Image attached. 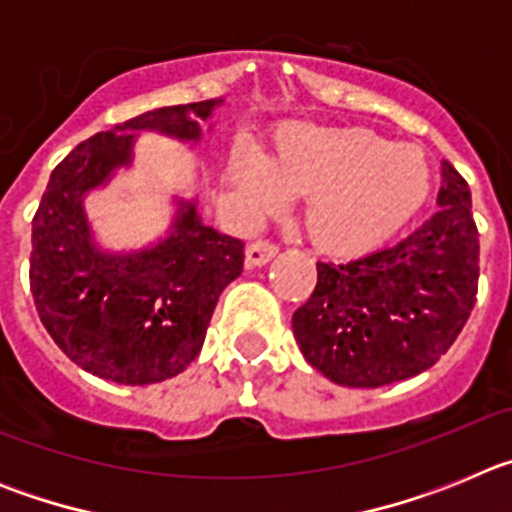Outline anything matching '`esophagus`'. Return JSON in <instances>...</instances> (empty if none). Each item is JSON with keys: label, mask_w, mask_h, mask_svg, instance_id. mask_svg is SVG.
Wrapping results in <instances>:
<instances>
[{"label": "esophagus", "mask_w": 512, "mask_h": 512, "mask_svg": "<svg viewBox=\"0 0 512 512\" xmlns=\"http://www.w3.org/2000/svg\"><path fill=\"white\" fill-rule=\"evenodd\" d=\"M277 256V246L269 241H256L246 248V264L248 266H264Z\"/></svg>", "instance_id": "obj_1"}]
</instances>
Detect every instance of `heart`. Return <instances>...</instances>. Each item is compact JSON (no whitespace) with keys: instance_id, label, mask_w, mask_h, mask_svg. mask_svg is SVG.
Returning <instances> with one entry per match:
<instances>
[{"instance_id":"obj_1","label":"heart","mask_w":512,"mask_h":512,"mask_svg":"<svg viewBox=\"0 0 512 512\" xmlns=\"http://www.w3.org/2000/svg\"><path fill=\"white\" fill-rule=\"evenodd\" d=\"M233 182L253 212L307 194L305 228L328 253H364L390 241L425 205L431 164L415 143H387L364 128L287 125L271 156L238 151Z\"/></svg>"}]
</instances>
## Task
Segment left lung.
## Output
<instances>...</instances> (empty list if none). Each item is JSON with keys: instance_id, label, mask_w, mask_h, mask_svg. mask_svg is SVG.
Masks as SVG:
<instances>
[{"instance_id": "8db88e82", "label": "left lung", "mask_w": 512, "mask_h": 512, "mask_svg": "<svg viewBox=\"0 0 512 512\" xmlns=\"http://www.w3.org/2000/svg\"><path fill=\"white\" fill-rule=\"evenodd\" d=\"M438 212L400 243L348 264L318 261L292 315L307 364L341 387H382L431 369L477 302L479 233L464 176L441 164Z\"/></svg>"}]
</instances>
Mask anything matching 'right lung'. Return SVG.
<instances>
[{
  "mask_svg": "<svg viewBox=\"0 0 512 512\" xmlns=\"http://www.w3.org/2000/svg\"><path fill=\"white\" fill-rule=\"evenodd\" d=\"M220 104L143 112L79 143L53 169L33 217L30 289L58 348L94 377L153 384L184 372L205 343L217 297L241 277L243 243L202 223L194 197H174L166 235L138 251L99 246L84 210L92 189L133 166L138 133L200 143Z\"/></svg>",
  "mask_w": 512,
  "mask_h": 512,
  "instance_id": "1",
  "label": "right lung"
}]
</instances>
